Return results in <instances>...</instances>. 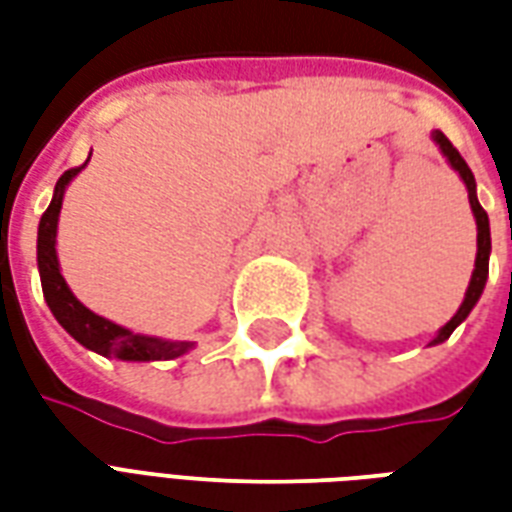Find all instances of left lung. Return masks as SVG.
Segmentation results:
<instances>
[{
  "label": "left lung",
  "instance_id": "left-lung-1",
  "mask_svg": "<svg viewBox=\"0 0 512 512\" xmlns=\"http://www.w3.org/2000/svg\"><path fill=\"white\" fill-rule=\"evenodd\" d=\"M433 139L439 142L441 153L447 156V161L452 164V169L458 172L466 183V189H469V205H472L474 219H477V260H474V271H472V282H469V290H466V296H463V304L458 307V312L452 315L450 323L447 326H441L439 337L433 340V343H444L452 332H455V326L461 321H466V315L472 312V307L480 299V293L485 288V279H488V255H491V230H488V213L483 211V205L477 202V194H474V175L469 164L463 161V156L452 147V142L447 136L441 134V131H433Z\"/></svg>",
  "mask_w": 512,
  "mask_h": 512
}]
</instances>
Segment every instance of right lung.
I'll return each instance as SVG.
<instances>
[{"mask_svg": "<svg viewBox=\"0 0 512 512\" xmlns=\"http://www.w3.org/2000/svg\"><path fill=\"white\" fill-rule=\"evenodd\" d=\"M87 161H84L82 167H87ZM82 167L62 172V178L54 186L51 205L40 216L38 268L40 285H43V296H46L49 310L54 312V318L60 321L62 329L71 334L73 340H79L84 348H90V351L101 356H115V359H126V362H156V359H175V356L186 354L191 343H169V340H158V337L128 332L123 326H117V323L106 321L101 315L87 310L82 301L73 296L71 288L65 285V279L60 274V263H57L54 238H57V219H60L65 186L71 183L73 175Z\"/></svg>", "mask_w": 512, "mask_h": 512, "instance_id": "obj_1", "label": "right lung"}]
</instances>
